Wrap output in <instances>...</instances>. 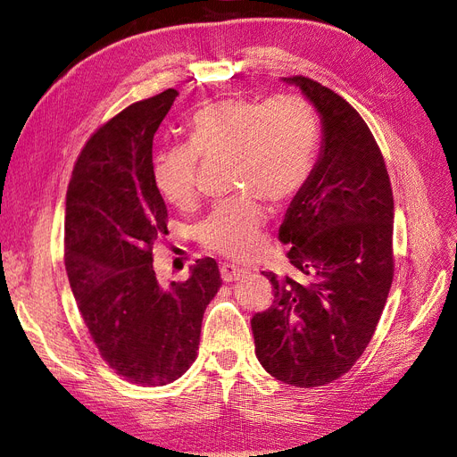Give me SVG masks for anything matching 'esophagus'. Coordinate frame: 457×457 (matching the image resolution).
<instances>
[{
    "label": "esophagus",
    "mask_w": 457,
    "mask_h": 457,
    "mask_svg": "<svg viewBox=\"0 0 457 457\" xmlns=\"http://www.w3.org/2000/svg\"><path fill=\"white\" fill-rule=\"evenodd\" d=\"M244 274H247L245 269H242L238 265H232V262H220V276H223L225 282L238 280Z\"/></svg>",
    "instance_id": "34e87169"
}]
</instances>
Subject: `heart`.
Here are the masks:
<instances>
[{
    "instance_id": "1",
    "label": "heart",
    "mask_w": 457,
    "mask_h": 457,
    "mask_svg": "<svg viewBox=\"0 0 457 457\" xmlns=\"http://www.w3.org/2000/svg\"><path fill=\"white\" fill-rule=\"evenodd\" d=\"M190 143L163 150L154 179L162 195L177 207L198 198V163L230 158V187L247 190L219 202L198 225L205 250L250 261L262 247L265 205L294 198L312 171L320 121L307 96L282 93L261 103L252 96H227L207 103L188 121Z\"/></svg>"
}]
</instances>
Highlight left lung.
Returning <instances> with one entry per match:
<instances>
[{
  "label": "left lung",
  "instance_id": "8db88e82",
  "mask_svg": "<svg viewBox=\"0 0 457 457\" xmlns=\"http://www.w3.org/2000/svg\"><path fill=\"white\" fill-rule=\"evenodd\" d=\"M297 86L322 116V150L289 204L278 238L292 274L262 272L272 305L253 314L255 354L272 378L322 386L366 351L393 284V188L381 150L356 110L305 76Z\"/></svg>",
  "mask_w": 457,
  "mask_h": 457
}]
</instances>
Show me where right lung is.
<instances>
[{"instance_id":"1","label":"right lung","mask_w":457,"mask_h":457,"mask_svg":"<svg viewBox=\"0 0 457 457\" xmlns=\"http://www.w3.org/2000/svg\"><path fill=\"white\" fill-rule=\"evenodd\" d=\"M177 95L133 103L96 129L66 192L64 265L79 314L103 361L143 386L173 383L196 361L205 307L223 282L212 257L170 287L152 267L168 234L152 141Z\"/></svg>"}]
</instances>
